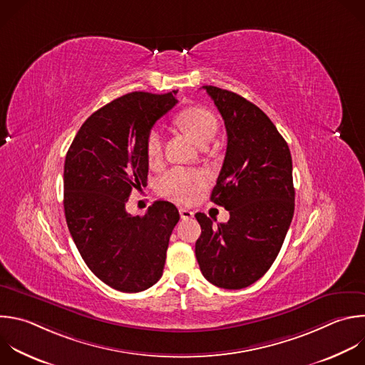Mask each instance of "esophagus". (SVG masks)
<instances>
[{
    "label": "esophagus",
    "instance_id": "esophagus-1",
    "mask_svg": "<svg viewBox=\"0 0 365 365\" xmlns=\"http://www.w3.org/2000/svg\"><path fill=\"white\" fill-rule=\"evenodd\" d=\"M179 213H180V217H182V219H192L193 215H195L190 209H186V207H180V209H179Z\"/></svg>",
    "mask_w": 365,
    "mask_h": 365
}]
</instances>
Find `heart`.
<instances>
[{
	"mask_svg": "<svg viewBox=\"0 0 365 365\" xmlns=\"http://www.w3.org/2000/svg\"><path fill=\"white\" fill-rule=\"evenodd\" d=\"M178 123L199 146L207 145L217 130L216 117L203 107H189L183 110L178 115ZM145 146L149 163H158L163 152V132L159 128H152L146 136ZM203 183L205 175L200 170L175 168L159 178L158 190L160 195L179 202H190L196 197L197 190Z\"/></svg>",
	"mask_w": 365,
	"mask_h": 365,
	"instance_id": "b5f03b06",
	"label": "heart"
}]
</instances>
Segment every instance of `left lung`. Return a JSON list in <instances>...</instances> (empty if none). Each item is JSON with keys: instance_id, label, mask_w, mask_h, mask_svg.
Wrapping results in <instances>:
<instances>
[{"instance_id": "obj_1", "label": "left lung", "mask_w": 365, "mask_h": 365, "mask_svg": "<svg viewBox=\"0 0 365 365\" xmlns=\"http://www.w3.org/2000/svg\"><path fill=\"white\" fill-rule=\"evenodd\" d=\"M227 133L223 166L210 200L229 210L213 227L196 213L202 233L196 259L203 277L225 289H242L262 278L277 259L289 229L295 189L292 158L271 118L242 96L203 86Z\"/></svg>"}]
</instances>
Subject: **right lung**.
Returning <instances> with one entry per match:
<instances>
[{"mask_svg": "<svg viewBox=\"0 0 365 365\" xmlns=\"http://www.w3.org/2000/svg\"><path fill=\"white\" fill-rule=\"evenodd\" d=\"M166 94L133 91L94 111L77 132L64 163V213L90 271L121 292L155 285L166 261L178 207L156 200L145 216L126 212L149 172L146 136L176 103Z\"/></svg>", "mask_w": 365, "mask_h": 365, "instance_id": "add662e5", "label": "right lung"}]
</instances>
